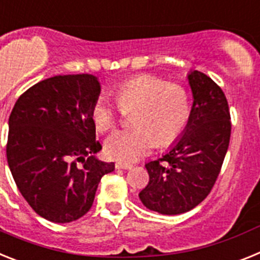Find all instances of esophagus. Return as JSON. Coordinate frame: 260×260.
I'll list each match as a JSON object with an SVG mask.
<instances>
[{"mask_svg": "<svg viewBox=\"0 0 260 260\" xmlns=\"http://www.w3.org/2000/svg\"><path fill=\"white\" fill-rule=\"evenodd\" d=\"M115 168H116V169H121V170H131V169L133 168V165L123 164V162H116V165H115Z\"/></svg>", "mask_w": 260, "mask_h": 260, "instance_id": "obj_1", "label": "esophagus"}]
</instances>
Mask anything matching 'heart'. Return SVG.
Here are the masks:
<instances>
[{
	"instance_id": "obj_1",
	"label": "heart",
	"mask_w": 260,
	"mask_h": 260,
	"mask_svg": "<svg viewBox=\"0 0 260 260\" xmlns=\"http://www.w3.org/2000/svg\"><path fill=\"white\" fill-rule=\"evenodd\" d=\"M117 105L101 94L92 103L91 120L99 132L115 127L121 110L133 114L132 129L116 131L105 141L107 157L131 164L157 144L168 146L184 132L191 115L187 90L159 77L143 74L124 81L115 92Z\"/></svg>"
}]
</instances>
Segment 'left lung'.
I'll use <instances>...</instances> for the list:
<instances>
[{
  "mask_svg": "<svg viewBox=\"0 0 260 260\" xmlns=\"http://www.w3.org/2000/svg\"><path fill=\"white\" fill-rule=\"evenodd\" d=\"M193 103L183 135L166 154L145 165L149 183L139 193L150 211L180 214L204 200L216 183L230 140L226 96L207 74H188Z\"/></svg>",
  "mask_w": 260,
  "mask_h": 260,
  "instance_id": "left-lung-1",
  "label": "left lung"
}]
</instances>
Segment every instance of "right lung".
<instances>
[{
    "label": "right lung",
    "instance_id": "right-lung-1",
    "mask_svg": "<svg viewBox=\"0 0 260 260\" xmlns=\"http://www.w3.org/2000/svg\"><path fill=\"white\" fill-rule=\"evenodd\" d=\"M101 94L92 74L55 76L24 91L9 117L6 157L18 189L36 213L65 224L91 208L114 162L99 161L91 107Z\"/></svg>",
    "mask_w": 260,
    "mask_h": 260
}]
</instances>
